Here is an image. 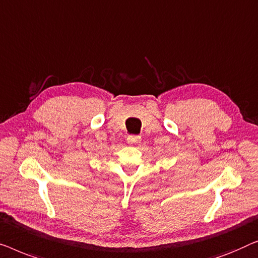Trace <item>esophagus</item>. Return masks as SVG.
Instances as JSON below:
<instances>
[{
  "mask_svg": "<svg viewBox=\"0 0 258 258\" xmlns=\"http://www.w3.org/2000/svg\"><path fill=\"white\" fill-rule=\"evenodd\" d=\"M140 140H141V138L139 136H133V134H132V136H128L127 137V143L131 144V145L139 144Z\"/></svg>",
  "mask_w": 258,
  "mask_h": 258,
  "instance_id": "34e87169",
  "label": "esophagus"
}]
</instances>
